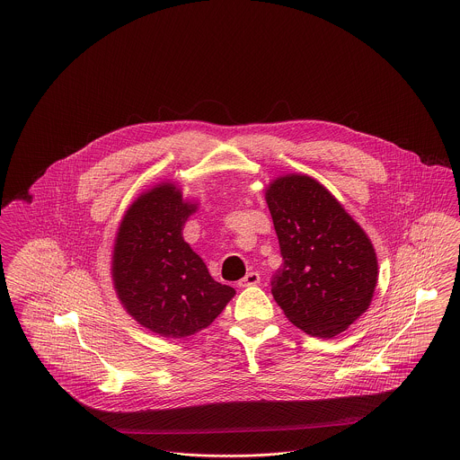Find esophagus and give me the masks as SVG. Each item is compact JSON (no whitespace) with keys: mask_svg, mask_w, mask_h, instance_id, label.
<instances>
[{"mask_svg":"<svg viewBox=\"0 0 460 460\" xmlns=\"http://www.w3.org/2000/svg\"><path fill=\"white\" fill-rule=\"evenodd\" d=\"M258 282H260V274H258V272H249V274L243 277L237 284H239L241 288H247V286H256Z\"/></svg>","mask_w":460,"mask_h":460,"instance_id":"obj_1","label":"esophagus"}]
</instances>
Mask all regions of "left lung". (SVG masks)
Returning a JSON list of instances; mask_svg holds the SVG:
<instances>
[{
  "label": "left lung",
  "instance_id": "left-lung-1",
  "mask_svg": "<svg viewBox=\"0 0 460 460\" xmlns=\"http://www.w3.org/2000/svg\"><path fill=\"white\" fill-rule=\"evenodd\" d=\"M284 263L270 286L286 317L312 337L333 338L367 312L376 254L363 228L308 176H284L267 190Z\"/></svg>",
  "mask_w": 460,
  "mask_h": 460
}]
</instances>
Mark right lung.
Wrapping results in <instances>:
<instances>
[{"mask_svg":"<svg viewBox=\"0 0 460 460\" xmlns=\"http://www.w3.org/2000/svg\"><path fill=\"white\" fill-rule=\"evenodd\" d=\"M195 206L174 184L155 186L123 216L113 251V280L127 312L160 337L184 338L208 328L235 295L216 282L183 241Z\"/></svg>","mask_w":460,"mask_h":460,"instance_id":"1","label":"right lung"}]
</instances>
